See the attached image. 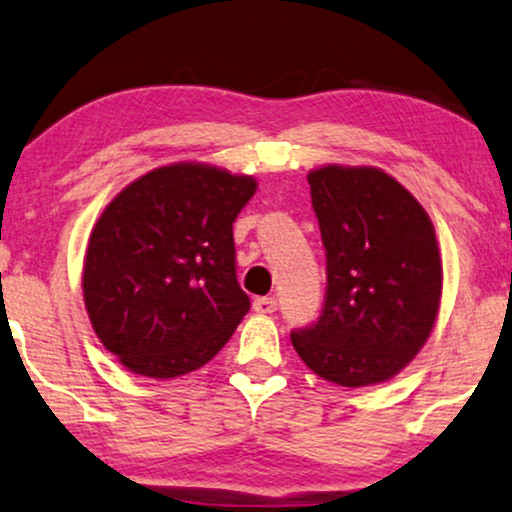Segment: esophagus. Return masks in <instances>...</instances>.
<instances>
[{
    "mask_svg": "<svg viewBox=\"0 0 512 512\" xmlns=\"http://www.w3.org/2000/svg\"><path fill=\"white\" fill-rule=\"evenodd\" d=\"M276 307L278 304L274 297H257V300L252 302V309H255L257 314H274Z\"/></svg>",
    "mask_w": 512,
    "mask_h": 512,
    "instance_id": "1",
    "label": "esophagus"
}]
</instances>
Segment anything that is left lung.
I'll use <instances>...</instances> for the list:
<instances>
[{"mask_svg": "<svg viewBox=\"0 0 512 512\" xmlns=\"http://www.w3.org/2000/svg\"><path fill=\"white\" fill-rule=\"evenodd\" d=\"M307 181L328 286L319 321L290 340L323 380L385 383L416 357L437 321L442 257L435 226L378 167L323 165Z\"/></svg>", "mask_w": 512, "mask_h": 512, "instance_id": "8db88e82", "label": "left lung"}]
</instances>
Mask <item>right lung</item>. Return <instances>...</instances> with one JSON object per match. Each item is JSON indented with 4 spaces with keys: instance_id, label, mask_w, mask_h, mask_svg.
I'll return each instance as SVG.
<instances>
[{
    "instance_id": "1",
    "label": "right lung",
    "mask_w": 512,
    "mask_h": 512,
    "mask_svg": "<svg viewBox=\"0 0 512 512\" xmlns=\"http://www.w3.org/2000/svg\"><path fill=\"white\" fill-rule=\"evenodd\" d=\"M257 191L205 163L158 167L94 224L82 269L89 321L132 373L167 380L205 366L248 314L234 222Z\"/></svg>"
}]
</instances>
